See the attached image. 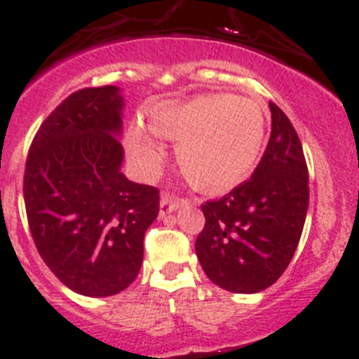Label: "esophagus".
Returning a JSON list of instances; mask_svg holds the SVG:
<instances>
[{
  "mask_svg": "<svg viewBox=\"0 0 359 359\" xmlns=\"http://www.w3.org/2000/svg\"><path fill=\"white\" fill-rule=\"evenodd\" d=\"M182 205H184V199L175 197V195H170V194H164L162 195V199H160V214L162 215L170 214V212L179 210Z\"/></svg>",
  "mask_w": 359,
  "mask_h": 359,
  "instance_id": "1",
  "label": "esophagus"
}]
</instances>
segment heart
I'll return each mask as SVG.
<instances>
[{"mask_svg":"<svg viewBox=\"0 0 359 359\" xmlns=\"http://www.w3.org/2000/svg\"><path fill=\"white\" fill-rule=\"evenodd\" d=\"M156 136L177 144V158L189 182L210 191L240 184L252 173L265 147L267 119L262 104L232 94L164 101L147 110ZM125 145L144 173L158 171L162 151L140 125H130Z\"/></svg>","mask_w":359,"mask_h":359,"instance_id":"b5f03b06","label":"heart"}]
</instances>
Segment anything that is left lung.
<instances>
[{
	"instance_id": "1",
	"label": "left lung",
	"mask_w": 359,
	"mask_h": 359,
	"mask_svg": "<svg viewBox=\"0 0 359 359\" xmlns=\"http://www.w3.org/2000/svg\"><path fill=\"white\" fill-rule=\"evenodd\" d=\"M271 138L249 180L203 208L195 252L210 280L232 293L275 284L295 255L310 186L304 151L290 118L273 101Z\"/></svg>"
}]
</instances>
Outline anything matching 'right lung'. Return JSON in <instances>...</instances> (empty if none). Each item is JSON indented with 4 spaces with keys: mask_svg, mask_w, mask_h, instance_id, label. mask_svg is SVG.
Returning a JSON list of instances; mask_svg holds the SVG:
<instances>
[{
    "mask_svg": "<svg viewBox=\"0 0 359 359\" xmlns=\"http://www.w3.org/2000/svg\"><path fill=\"white\" fill-rule=\"evenodd\" d=\"M121 109L116 86L77 90L43 119L25 162L23 201L38 255L86 297L133 284L160 210L158 189L119 171Z\"/></svg>",
    "mask_w": 359,
    "mask_h": 359,
    "instance_id": "right-lung-1",
    "label": "right lung"
}]
</instances>
